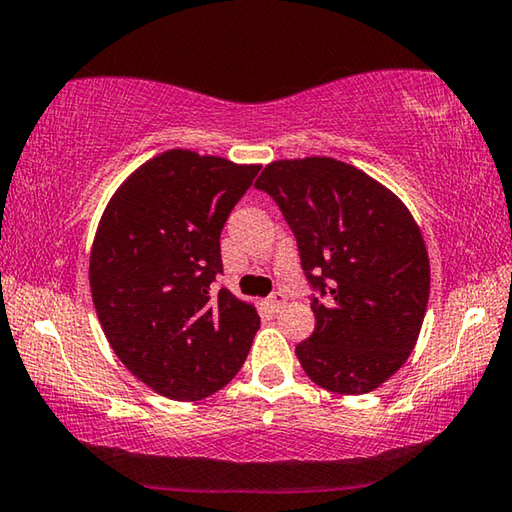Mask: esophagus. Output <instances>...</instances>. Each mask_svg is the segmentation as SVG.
<instances>
[{
    "label": "esophagus",
    "instance_id": "34e87169",
    "mask_svg": "<svg viewBox=\"0 0 512 512\" xmlns=\"http://www.w3.org/2000/svg\"><path fill=\"white\" fill-rule=\"evenodd\" d=\"M286 295H283V292H274V295H270V297H267V301H265V304H267V308H272V311L276 313V311H281V308L283 306H286Z\"/></svg>",
    "mask_w": 512,
    "mask_h": 512
}]
</instances>
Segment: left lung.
Here are the masks:
<instances>
[{
    "label": "left lung",
    "mask_w": 512,
    "mask_h": 512,
    "mask_svg": "<svg viewBox=\"0 0 512 512\" xmlns=\"http://www.w3.org/2000/svg\"><path fill=\"white\" fill-rule=\"evenodd\" d=\"M270 192L297 238L315 331L295 354L311 381L365 395L406 363L431 290L426 242L408 206L381 181L329 156L265 165Z\"/></svg>",
    "instance_id": "left-lung-1"
}]
</instances>
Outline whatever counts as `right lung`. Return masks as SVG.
<instances>
[{"instance_id":"add662e5","label":"right lung","mask_w":512,"mask_h":512,"mask_svg":"<svg viewBox=\"0 0 512 512\" xmlns=\"http://www.w3.org/2000/svg\"><path fill=\"white\" fill-rule=\"evenodd\" d=\"M261 170L167 149L113 192L90 249V292L108 345L161 397L222 390L261 326L256 306L211 292L226 217Z\"/></svg>"}]
</instances>
